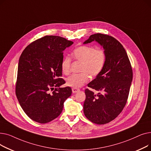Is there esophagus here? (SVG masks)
Wrapping results in <instances>:
<instances>
[{
    "label": "esophagus",
    "instance_id": "obj_1",
    "mask_svg": "<svg viewBox=\"0 0 151 151\" xmlns=\"http://www.w3.org/2000/svg\"><path fill=\"white\" fill-rule=\"evenodd\" d=\"M79 91H80V89H78V88H73V89H72V92H73V93L78 92Z\"/></svg>",
    "mask_w": 151,
    "mask_h": 151
}]
</instances>
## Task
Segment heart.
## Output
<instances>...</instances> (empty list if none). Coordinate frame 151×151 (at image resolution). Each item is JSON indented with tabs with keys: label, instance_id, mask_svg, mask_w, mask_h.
I'll return each mask as SVG.
<instances>
[{
	"label": "heart",
	"instance_id": "heart-1",
	"mask_svg": "<svg viewBox=\"0 0 151 151\" xmlns=\"http://www.w3.org/2000/svg\"><path fill=\"white\" fill-rule=\"evenodd\" d=\"M74 59L81 62L80 71L81 73L73 74L67 79V85L73 88L83 86L89 81V76L99 75L105 64L106 53L104 50L96 49L92 46L83 45L76 48L71 52ZM71 59L66 56L61 63V68L63 74L68 75L70 71Z\"/></svg>",
	"mask_w": 151,
	"mask_h": 151
}]
</instances>
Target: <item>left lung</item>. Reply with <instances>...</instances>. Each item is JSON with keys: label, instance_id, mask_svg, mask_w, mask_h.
<instances>
[{"label": "left lung", "instance_id": "obj_1", "mask_svg": "<svg viewBox=\"0 0 151 151\" xmlns=\"http://www.w3.org/2000/svg\"><path fill=\"white\" fill-rule=\"evenodd\" d=\"M93 41L106 53L105 64L101 73L88 84L83 105L85 116L93 123L105 124L119 114L127 100L133 78L130 62L123 46L108 35H92L83 43ZM96 92V93H95Z\"/></svg>", "mask_w": 151, "mask_h": 151}]
</instances>
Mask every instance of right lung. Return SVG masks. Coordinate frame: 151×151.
<instances>
[{"mask_svg":"<svg viewBox=\"0 0 151 151\" xmlns=\"http://www.w3.org/2000/svg\"><path fill=\"white\" fill-rule=\"evenodd\" d=\"M73 43L59 36L46 35L31 43L22 51L16 95L32 120L46 124L62 113L63 103L72 92L70 87H60L65 83L60 78L63 52Z\"/></svg>","mask_w":151,"mask_h":151,"instance_id":"obj_1","label":"right lung"}]
</instances>
